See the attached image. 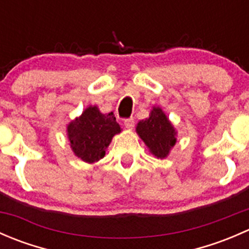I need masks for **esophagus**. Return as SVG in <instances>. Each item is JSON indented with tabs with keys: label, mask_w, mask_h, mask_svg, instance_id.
Listing matches in <instances>:
<instances>
[{
	"label": "esophagus",
	"mask_w": 249,
	"mask_h": 249,
	"mask_svg": "<svg viewBox=\"0 0 249 249\" xmlns=\"http://www.w3.org/2000/svg\"><path fill=\"white\" fill-rule=\"evenodd\" d=\"M124 125L127 130H132L135 126V120L134 118H129V119L124 120Z\"/></svg>",
	"instance_id": "esophagus-1"
}]
</instances>
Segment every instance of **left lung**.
Segmentation results:
<instances>
[{
	"mask_svg": "<svg viewBox=\"0 0 249 249\" xmlns=\"http://www.w3.org/2000/svg\"><path fill=\"white\" fill-rule=\"evenodd\" d=\"M136 132L147 145L149 153L158 159H165L177 142V130L161 107L153 106L149 117L140 120Z\"/></svg>",
	"mask_w": 249,
	"mask_h": 249,
	"instance_id": "1",
	"label": "left lung"
}]
</instances>
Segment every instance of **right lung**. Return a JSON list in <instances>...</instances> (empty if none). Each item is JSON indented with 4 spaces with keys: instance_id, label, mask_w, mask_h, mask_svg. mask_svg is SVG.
I'll use <instances>...</instances> for the list:
<instances>
[{
    "instance_id": "right-lung-1",
    "label": "right lung",
    "mask_w": 249,
    "mask_h": 249,
    "mask_svg": "<svg viewBox=\"0 0 249 249\" xmlns=\"http://www.w3.org/2000/svg\"><path fill=\"white\" fill-rule=\"evenodd\" d=\"M66 132L73 154L84 162L94 164L106 155L112 139L122 129L113 112L102 113L99 107L90 105L67 124Z\"/></svg>"
}]
</instances>
